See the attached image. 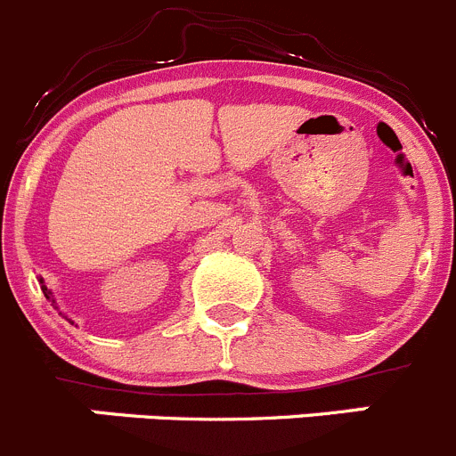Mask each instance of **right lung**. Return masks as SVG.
<instances>
[{
	"label": "right lung",
	"instance_id": "right-lung-1",
	"mask_svg": "<svg viewBox=\"0 0 456 456\" xmlns=\"http://www.w3.org/2000/svg\"><path fill=\"white\" fill-rule=\"evenodd\" d=\"M40 288H42V292H45V297H46V299H49L51 304L55 305V299H53V295H51V290H49V288L45 286V279H40Z\"/></svg>",
	"mask_w": 456,
	"mask_h": 456
}]
</instances>
